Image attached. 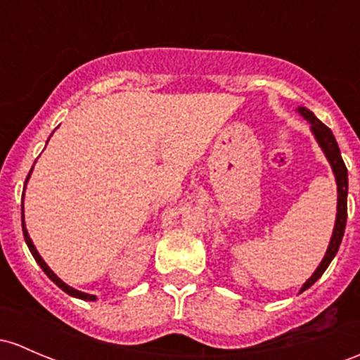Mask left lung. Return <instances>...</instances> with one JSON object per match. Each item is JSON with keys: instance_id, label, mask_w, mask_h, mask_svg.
Returning a JSON list of instances; mask_svg holds the SVG:
<instances>
[{"instance_id": "obj_1", "label": "left lung", "mask_w": 360, "mask_h": 360, "mask_svg": "<svg viewBox=\"0 0 360 360\" xmlns=\"http://www.w3.org/2000/svg\"><path fill=\"white\" fill-rule=\"evenodd\" d=\"M295 112L305 119L310 124V132L316 138L317 145L319 148L323 150L324 157L326 160L330 162L333 174H335V181H336V193H338V198H336V219H335V228H333V234L330 245H328L326 253H324L323 260L317 266V269L312 272V276L307 279V281L302 285L300 293H304L305 290L310 288L321 276L324 274V271L328 269V266L331 264V260L335 259L336 252H338L340 243H342L343 233H345V226H347V195H349V172H347L345 162H343L342 153H340L338 143H336L335 136H333L331 129L328 126H324L309 108L305 107H297Z\"/></svg>"}]
</instances>
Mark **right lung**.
I'll return each instance as SVG.
<instances>
[{"instance_id": "1", "label": "right lung", "mask_w": 360, "mask_h": 360, "mask_svg": "<svg viewBox=\"0 0 360 360\" xmlns=\"http://www.w3.org/2000/svg\"><path fill=\"white\" fill-rule=\"evenodd\" d=\"M48 141H50V139H48ZM34 164H36V162H34ZM32 169H34V165H32ZM32 169H30V172H29L27 179H25V186H27V183H29V177H30V174H32ZM25 186H24V193H22V231H24L25 243H27V247H29V250H30V253H32V257H34V259H36V262L39 264V267H41V269L44 271V274H46L48 278H50L51 281L55 283L56 286H58V288H62L63 291H65V293H69L70 297H74V298H81V300L94 302V300H96V295H89V293H84V291H79V290L72 288V286L67 285V283H63L62 279H60L58 276H56L55 272H53V271L50 269V266H48V264L44 262V259H43V257L39 255V252H37V248L34 247L32 240H30V236H29V231H27V228H25V219H24V196H25Z\"/></svg>"}]
</instances>
